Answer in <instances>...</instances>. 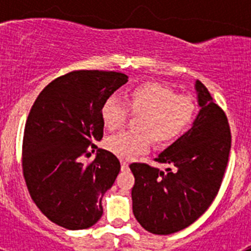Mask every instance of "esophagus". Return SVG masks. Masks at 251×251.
Instances as JSON below:
<instances>
[{
    "mask_svg": "<svg viewBox=\"0 0 251 251\" xmlns=\"http://www.w3.org/2000/svg\"><path fill=\"white\" fill-rule=\"evenodd\" d=\"M122 171H128L129 170V163L127 161H122Z\"/></svg>",
    "mask_w": 251,
    "mask_h": 251,
    "instance_id": "34e87169",
    "label": "esophagus"
}]
</instances>
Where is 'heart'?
I'll return each instance as SVG.
<instances>
[{
  "instance_id": "obj_1",
  "label": "heart",
  "mask_w": 251,
  "mask_h": 251,
  "mask_svg": "<svg viewBox=\"0 0 251 251\" xmlns=\"http://www.w3.org/2000/svg\"><path fill=\"white\" fill-rule=\"evenodd\" d=\"M124 105L114 98L101 106V119L109 130L119 129L128 113L136 117L133 130L106 138L105 148L119 158L130 159L147 152L151 143L163 147L182 136L194 122L196 105L191 98L176 94L168 86L146 81L124 94Z\"/></svg>"
}]
</instances>
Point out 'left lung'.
Segmentation results:
<instances>
[{
	"label": "left lung",
	"instance_id": "left-lung-1",
	"mask_svg": "<svg viewBox=\"0 0 251 251\" xmlns=\"http://www.w3.org/2000/svg\"><path fill=\"white\" fill-rule=\"evenodd\" d=\"M201 110L194 127L156 158L166 171L134 162L129 168L133 214L143 229L170 235L205 214L220 190L231 148L227 117L215 104L200 80L196 81Z\"/></svg>",
	"mask_w": 251,
	"mask_h": 251
}]
</instances>
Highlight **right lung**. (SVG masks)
<instances>
[{"instance_id": "right-lung-1", "label": "right lung", "mask_w": 251, "mask_h": 251, "mask_svg": "<svg viewBox=\"0 0 251 251\" xmlns=\"http://www.w3.org/2000/svg\"><path fill=\"white\" fill-rule=\"evenodd\" d=\"M128 81L126 74L73 70L44 88L31 106L22 141V174L28 194L49 220L69 230L94 225L101 199L121 171L118 158L98 150L101 106Z\"/></svg>"}]
</instances>
